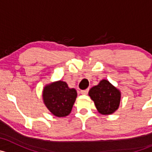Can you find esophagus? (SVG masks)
I'll return each instance as SVG.
<instances>
[{
    "label": "esophagus",
    "mask_w": 152,
    "mask_h": 152,
    "mask_svg": "<svg viewBox=\"0 0 152 152\" xmlns=\"http://www.w3.org/2000/svg\"><path fill=\"white\" fill-rule=\"evenodd\" d=\"M88 91H89V89H87V90H81V94L82 95H87V93H88Z\"/></svg>",
    "instance_id": "34e87169"
}]
</instances>
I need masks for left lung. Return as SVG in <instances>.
<instances>
[{
  "instance_id": "obj_1",
  "label": "left lung",
  "mask_w": 152,
  "mask_h": 152,
  "mask_svg": "<svg viewBox=\"0 0 152 152\" xmlns=\"http://www.w3.org/2000/svg\"><path fill=\"white\" fill-rule=\"evenodd\" d=\"M89 96L101 114H113L118 109L121 102L120 90L106 79L92 87L89 91Z\"/></svg>"
}]
</instances>
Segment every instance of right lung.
Masks as SVG:
<instances>
[{"instance_id": "obj_1", "label": "right lung", "mask_w": 152, "mask_h": 152, "mask_svg": "<svg viewBox=\"0 0 152 152\" xmlns=\"http://www.w3.org/2000/svg\"><path fill=\"white\" fill-rule=\"evenodd\" d=\"M76 96V90L69 88L66 82L62 81L49 84L42 91L44 104L56 117H65L70 114Z\"/></svg>"}]
</instances>
